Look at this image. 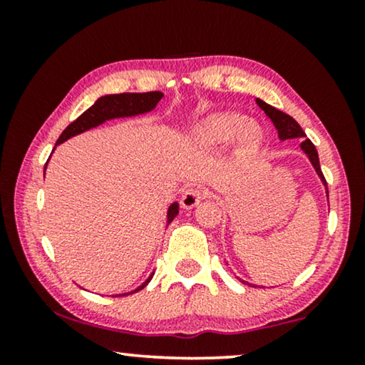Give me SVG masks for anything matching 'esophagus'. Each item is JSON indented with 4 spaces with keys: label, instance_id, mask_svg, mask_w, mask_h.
<instances>
[{
    "label": "esophagus",
    "instance_id": "obj_1",
    "mask_svg": "<svg viewBox=\"0 0 365 365\" xmlns=\"http://www.w3.org/2000/svg\"><path fill=\"white\" fill-rule=\"evenodd\" d=\"M209 191L204 187H189L182 192L181 196V206L184 209H192L194 206H197L201 202V199L207 197Z\"/></svg>",
    "mask_w": 365,
    "mask_h": 365
}]
</instances>
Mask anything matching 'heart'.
<instances>
[{
    "mask_svg": "<svg viewBox=\"0 0 365 365\" xmlns=\"http://www.w3.org/2000/svg\"><path fill=\"white\" fill-rule=\"evenodd\" d=\"M237 136L242 149H256L261 143L262 133L256 123L236 113L212 114L192 129V139L206 148L221 146Z\"/></svg>",
    "mask_w": 365,
    "mask_h": 365,
    "instance_id": "1",
    "label": "heart"
}]
</instances>
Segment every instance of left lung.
<instances>
[{"label": "left lung", "instance_id": "left-lung-1", "mask_svg": "<svg viewBox=\"0 0 365 365\" xmlns=\"http://www.w3.org/2000/svg\"><path fill=\"white\" fill-rule=\"evenodd\" d=\"M256 103L259 104V108H261L262 111L266 113L269 118H271V121L274 123V126H276V129H277L279 138H281L282 141H284V139L306 138V133L302 131V128L299 126L296 119L291 118V116H289V114H286V113L279 111V109L271 106V104L264 103L262 99H256ZM301 148H302V151L307 154V158L311 159L314 169H316V173L319 174V178H321V181L324 182V186H326V189H327L326 178H324V174H322V171H321V164H319V154H317L316 146H314L311 139H304V141L301 143ZM327 196H329V191H327ZM242 282H244V281H242Z\"/></svg>", "mask_w": 365, "mask_h": 365}]
</instances>
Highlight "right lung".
Here are the masks:
<instances>
[{"mask_svg":"<svg viewBox=\"0 0 365 365\" xmlns=\"http://www.w3.org/2000/svg\"><path fill=\"white\" fill-rule=\"evenodd\" d=\"M163 96L164 94L161 91H151V93L109 94V96L99 98L91 108L86 109V111H84L81 116L76 119V121H73L66 129H64V131L61 133V136H59V139L56 141V146L58 144L66 141V139L76 136V134H81L84 131H88V129L99 126V124L108 121V119L138 116V114L153 111V109L156 108V104L161 101ZM46 164H44V171H46ZM178 212H179V204L173 202L168 209V224L178 216ZM153 276H154V272L151 274V277H149L148 281L143 284V286H139L138 289H134V291L128 292V294H134V292L141 291V289L148 286V282L151 281ZM128 294H119V296H128ZM119 296H116V297H119Z\"/></svg>","mask_w":365,"mask_h":365,"instance_id":"1","label":"right lung"}]
</instances>
